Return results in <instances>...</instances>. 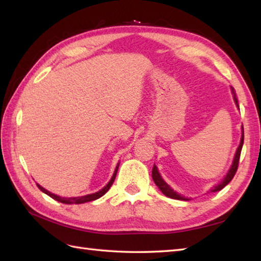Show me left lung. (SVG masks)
Listing matches in <instances>:
<instances>
[{"label":"left lung","instance_id":"obj_1","mask_svg":"<svg viewBox=\"0 0 261 261\" xmlns=\"http://www.w3.org/2000/svg\"><path fill=\"white\" fill-rule=\"evenodd\" d=\"M232 93H233V98H234V102L237 104V107H239V104H238V98H237V95H236L233 88H232ZM242 130H243V126H242ZM243 139H245V135H243V132H242L240 145H239V147H238V149H237L236 156H234V159H233V164H232L231 168L229 170V173L226 174V176L224 177L223 180L220 182V184L214 186L212 190H211V192H219V191H221L223 187H225L226 185H228L229 182L232 180V178H233V177H234L237 170H238V167H239V159H240V154H241V150H242ZM151 176H152V179L154 181V184H156L159 187V190L162 191L166 196H168L170 198H175V199H182V201H188V198H186L184 196H180L179 194H177L176 192H174V190H171V188L167 184H166V182L164 181V179L162 178V176H160L159 171H158V169L156 167V165H153Z\"/></svg>","mask_w":261,"mask_h":261}]
</instances>
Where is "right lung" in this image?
<instances>
[{"instance_id": "add662e5", "label": "right lung", "mask_w": 261, "mask_h": 261, "mask_svg": "<svg viewBox=\"0 0 261 261\" xmlns=\"http://www.w3.org/2000/svg\"><path fill=\"white\" fill-rule=\"evenodd\" d=\"M118 168H119V165L116 166V168H115V170H114V174H113V176H112V178H111V180L109 181V184L105 186L104 188H102L101 191L99 192H97V193H94V194H90V195H86V196H81V197H60V196H57V195H55V194H53V193H50V192H48L47 190H45V188L43 187H41L40 185L39 184H37V186L39 187V190L40 191H42L43 193L45 194H47V195H49L50 196L51 198H54V199H56V201H58V202H60V203H64V204H82V203H86V202H91V201H95V199H97V198H99L101 196H103L105 193H107L109 190H110V187L112 186V184H113V181H114V179H115V176H116V173H118Z\"/></svg>"}]
</instances>
